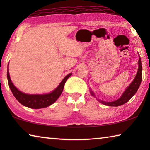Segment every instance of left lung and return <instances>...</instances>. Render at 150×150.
<instances>
[{
	"instance_id": "8db88e82",
	"label": "left lung",
	"mask_w": 150,
	"mask_h": 150,
	"mask_svg": "<svg viewBox=\"0 0 150 150\" xmlns=\"http://www.w3.org/2000/svg\"><path fill=\"white\" fill-rule=\"evenodd\" d=\"M138 65H139L138 70V72H137V73H136V77L134 78V79L133 80L132 82L131 83V84L126 88V89L122 94V95L118 100L113 101V102H105V101L98 100V99H97V98H96V99L99 101L100 103H102V104H103V105H106V106H119L122 105H124V104H125L126 103L128 102V101L130 100L134 95H135L136 91H138L139 85H140L141 82H142V66L140 57H139ZM90 92H91V95L94 96H95V94H94V93L92 91H91Z\"/></svg>"
}]
</instances>
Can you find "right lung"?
<instances>
[{"label":"right lung","instance_id":"add662e5","mask_svg":"<svg viewBox=\"0 0 150 150\" xmlns=\"http://www.w3.org/2000/svg\"><path fill=\"white\" fill-rule=\"evenodd\" d=\"M71 75L72 73H71L66 76L60 83L59 86L50 93L44 94V95H29V94L21 92L16 88L12 83L11 77H10L8 65V69H7V79H8V85L14 97L22 105L34 109L47 107L54 103L62 93L66 81Z\"/></svg>","mask_w":150,"mask_h":150}]
</instances>
